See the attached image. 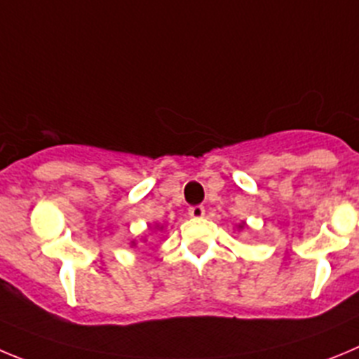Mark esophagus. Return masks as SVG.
Returning a JSON list of instances; mask_svg holds the SVG:
<instances>
[{"label": "esophagus", "mask_w": 359, "mask_h": 359, "mask_svg": "<svg viewBox=\"0 0 359 359\" xmlns=\"http://www.w3.org/2000/svg\"><path fill=\"white\" fill-rule=\"evenodd\" d=\"M203 214H205V209H203L202 205L189 207V216L191 217H203Z\"/></svg>", "instance_id": "obj_1"}]
</instances>
